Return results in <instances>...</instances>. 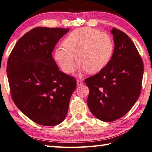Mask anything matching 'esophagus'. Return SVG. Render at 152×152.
Segmentation results:
<instances>
[{
	"instance_id": "34e87169",
	"label": "esophagus",
	"mask_w": 152,
	"mask_h": 152,
	"mask_svg": "<svg viewBox=\"0 0 152 152\" xmlns=\"http://www.w3.org/2000/svg\"><path fill=\"white\" fill-rule=\"evenodd\" d=\"M76 82H77V86H80L83 84V82H82L80 80H78V79H77Z\"/></svg>"
}]
</instances>
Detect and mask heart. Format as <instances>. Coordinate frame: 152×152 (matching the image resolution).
I'll return each instance as SVG.
<instances>
[{"mask_svg": "<svg viewBox=\"0 0 152 152\" xmlns=\"http://www.w3.org/2000/svg\"><path fill=\"white\" fill-rule=\"evenodd\" d=\"M64 47L55 50V59L64 72L71 74L76 61L80 69L88 74L102 71L109 63L114 53L113 40L107 34L84 27L74 30L65 38Z\"/></svg>", "mask_w": 152, "mask_h": 152, "instance_id": "obj_1", "label": "heart"}]
</instances>
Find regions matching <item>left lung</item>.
Listing matches in <instances>:
<instances>
[{
  "label": "left lung",
  "mask_w": 152,
  "mask_h": 152,
  "mask_svg": "<svg viewBox=\"0 0 152 152\" xmlns=\"http://www.w3.org/2000/svg\"><path fill=\"white\" fill-rule=\"evenodd\" d=\"M114 50L108 64L85 80L89 88L87 105L94 116L112 122L128 113L140 95L143 63L128 35L114 28Z\"/></svg>",
  "instance_id": "8db88e82"
}]
</instances>
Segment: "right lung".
I'll return each mask as SVG.
<instances>
[{"label":"right lung","instance_id":"obj_1","mask_svg":"<svg viewBox=\"0 0 152 152\" xmlns=\"http://www.w3.org/2000/svg\"><path fill=\"white\" fill-rule=\"evenodd\" d=\"M69 28L37 27L26 33L12 50L7 72L11 96L33 122L52 126L66 118L75 78L59 71L52 57Z\"/></svg>","mask_w":152,"mask_h":152}]
</instances>
